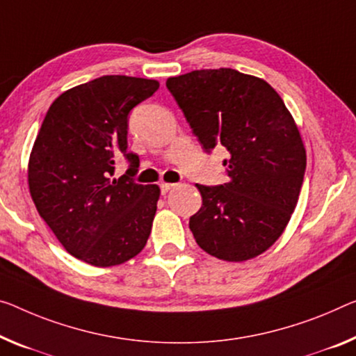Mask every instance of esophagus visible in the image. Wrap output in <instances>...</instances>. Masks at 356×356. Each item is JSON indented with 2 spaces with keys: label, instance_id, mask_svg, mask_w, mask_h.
Returning <instances> with one entry per match:
<instances>
[{
  "label": "esophagus",
  "instance_id": "esophagus-1",
  "mask_svg": "<svg viewBox=\"0 0 356 356\" xmlns=\"http://www.w3.org/2000/svg\"><path fill=\"white\" fill-rule=\"evenodd\" d=\"M173 188H175V184H172V183H162L161 184V193L162 194H167L168 191L173 189Z\"/></svg>",
  "mask_w": 356,
  "mask_h": 356
}]
</instances>
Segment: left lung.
<instances>
[{
  "mask_svg": "<svg viewBox=\"0 0 356 356\" xmlns=\"http://www.w3.org/2000/svg\"><path fill=\"white\" fill-rule=\"evenodd\" d=\"M167 89L205 152L229 154L227 183L195 184L197 245L224 261L254 258L285 231L302 188L305 149L293 116L266 81L232 68L168 78Z\"/></svg>",
  "mask_w": 356,
  "mask_h": 356,
  "instance_id": "left-lung-1",
  "label": "left lung"
}]
</instances>
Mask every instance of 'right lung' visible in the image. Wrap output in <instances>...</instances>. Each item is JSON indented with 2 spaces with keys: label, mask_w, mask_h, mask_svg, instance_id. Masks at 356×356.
<instances>
[{
  "label": "right lung",
  "mask_w": 356,
  "mask_h": 356,
  "mask_svg": "<svg viewBox=\"0 0 356 356\" xmlns=\"http://www.w3.org/2000/svg\"><path fill=\"white\" fill-rule=\"evenodd\" d=\"M159 89L152 79L102 76L63 92L46 114L29 163L38 213L74 258L97 267L122 264L145 248L161 191L132 178V109ZM119 156L125 175L112 178Z\"/></svg>",
  "instance_id": "add662e5"
}]
</instances>
